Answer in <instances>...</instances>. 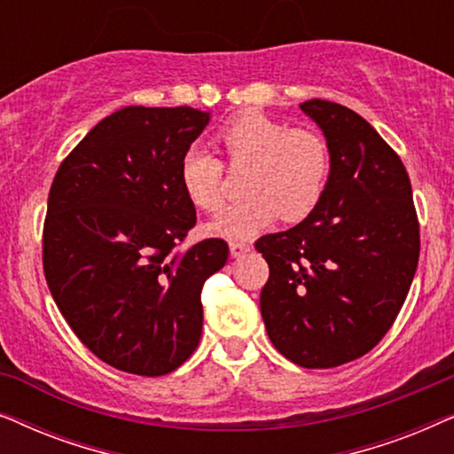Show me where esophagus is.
Listing matches in <instances>:
<instances>
[{
	"mask_svg": "<svg viewBox=\"0 0 454 454\" xmlns=\"http://www.w3.org/2000/svg\"><path fill=\"white\" fill-rule=\"evenodd\" d=\"M252 247L247 246V244H239V241H231V244H229V252H231V258H241V256H246L247 252H250Z\"/></svg>",
	"mask_w": 454,
	"mask_h": 454,
	"instance_id": "obj_1",
	"label": "esophagus"
}]
</instances>
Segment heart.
I'll list each match as a JSON object with an SVG mask.
<instances>
[{"label":"heart","instance_id":"heart-1","mask_svg":"<svg viewBox=\"0 0 454 454\" xmlns=\"http://www.w3.org/2000/svg\"><path fill=\"white\" fill-rule=\"evenodd\" d=\"M219 142L231 169H244L247 200L223 208L208 223L219 238L246 241L277 221H300L308 216L325 194L331 153L325 138L312 129H291L262 114H246L229 121L219 132ZM190 202L215 213L225 200V167L204 148H190L179 169Z\"/></svg>","mask_w":454,"mask_h":454}]
</instances>
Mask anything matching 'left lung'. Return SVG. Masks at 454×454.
<instances>
[{"mask_svg":"<svg viewBox=\"0 0 454 454\" xmlns=\"http://www.w3.org/2000/svg\"><path fill=\"white\" fill-rule=\"evenodd\" d=\"M331 153L316 208L264 235L270 275L260 312L277 351L301 368H334L378 345L399 314L419 260L411 182L382 136L339 103L300 105Z\"/></svg>","mask_w":454,"mask_h":454,"instance_id":"1","label":"left lung"}]
</instances>
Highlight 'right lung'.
I'll return each mask as SVG.
<instances>
[{
  "mask_svg": "<svg viewBox=\"0 0 454 454\" xmlns=\"http://www.w3.org/2000/svg\"><path fill=\"white\" fill-rule=\"evenodd\" d=\"M208 121L192 107H123L80 140L49 190V291L76 337L129 374H169L194 353L202 285L227 262L216 238L176 252L196 225L182 159Z\"/></svg>",
  "mask_w": 454,
  "mask_h": 454,
  "instance_id": "add662e5",
  "label": "right lung"
}]
</instances>
